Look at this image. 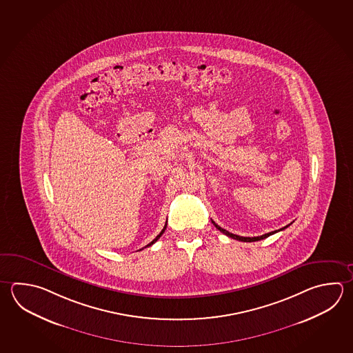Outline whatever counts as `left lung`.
<instances>
[{
	"label": "left lung",
	"instance_id": "8db88e82",
	"mask_svg": "<svg viewBox=\"0 0 353 353\" xmlns=\"http://www.w3.org/2000/svg\"><path fill=\"white\" fill-rule=\"evenodd\" d=\"M213 225L216 226V228L217 230H220L221 232L225 233L226 236H228V237H231V239H233V240H237V241H242V242H254V241H260L263 240V239H266V237H268V236H271V234H273V233L279 232V231H282V230H285V228H287V227L290 226V225H287L286 227H283V228H281V230H277V231H272V232L270 233H265V234H262V236H257V237H242V236H237V234H233V233L228 232V231H226V230H223V228H221L219 225H216L214 222L212 221Z\"/></svg>",
	"mask_w": 353,
	"mask_h": 353
}]
</instances>
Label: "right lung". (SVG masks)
Here are the masks:
<instances>
[{"label":"right lung","instance_id":"1","mask_svg":"<svg viewBox=\"0 0 353 353\" xmlns=\"http://www.w3.org/2000/svg\"><path fill=\"white\" fill-rule=\"evenodd\" d=\"M166 226H167V225H165V227H163V230H162V231H161L160 234H157V237H156V239H154V240L151 241V242H150V243H148V245H147L146 247L152 246L153 243H154V242H156V241H157V240H159V239H160L161 236H162V233L165 232V230H166Z\"/></svg>","mask_w":353,"mask_h":353}]
</instances>
